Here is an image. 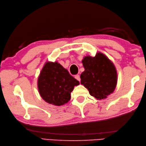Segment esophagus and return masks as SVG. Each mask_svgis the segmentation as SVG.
Instances as JSON below:
<instances>
[{"instance_id": "34e87169", "label": "esophagus", "mask_w": 146, "mask_h": 146, "mask_svg": "<svg viewBox=\"0 0 146 146\" xmlns=\"http://www.w3.org/2000/svg\"><path fill=\"white\" fill-rule=\"evenodd\" d=\"M75 78L77 79V80L78 82H80V80H81L80 76H79V75H76V76H75Z\"/></svg>"}]
</instances>
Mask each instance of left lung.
Listing matches in <instances>:
<instances>
[{"instance_id":"1","label":"left lung","mask_w":146,"mask_h":146,"mask_svg":"<svg viewBox=\"0 0 146 146\" xmlns=\"http://www.w3.org/2000/svg\"><path fill=\"white\" fill-rule=\"evenodd\" d=\"M82 63L85 70L81 74V84L97 100L105 99L115 90L117 72L114 63L102 52L95 56L83 57Z\"/></svg>"}]
</instances>
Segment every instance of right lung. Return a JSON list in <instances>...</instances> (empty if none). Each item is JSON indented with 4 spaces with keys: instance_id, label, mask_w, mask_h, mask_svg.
<instances>
[{
    "instance_id": "1",
    "label": "right lung",
    "mask_w": 146,
    "mask_h": 146,
    "mask_svg": "<svg viewBox=\"0 0 146 146\" xmlns=\"http://www.w3.org/2000/svg\"><path fill=\"white\" fill-rule=\"evenodd\" d=\"M80 83L58 62L47 61L41 70L38 81L39 95L47 103L55 106L67 104L74 86Z\"/></svg>"
}]
</instances>
